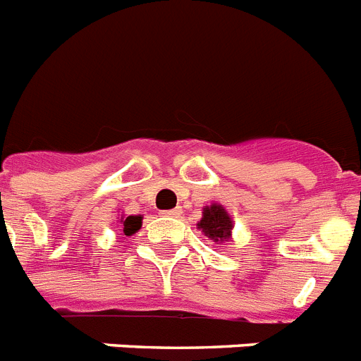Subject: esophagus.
Listing matches in <instances>:
<instances>
[{"mask_svg":"<svg viewBox=\"0 0 361 361\" xmlns=\"http://www.w3.org/2000/svg\"><path fill=\"white\" fill-rule=\"evenodd\" d=\"M164 217H180L183 215V208H173V210H168V212H162Z\"/></svg>","mask_w":361,"mask_h":361,"instance_id":"esophagus-1","label":"esophagus"}]
</instances>
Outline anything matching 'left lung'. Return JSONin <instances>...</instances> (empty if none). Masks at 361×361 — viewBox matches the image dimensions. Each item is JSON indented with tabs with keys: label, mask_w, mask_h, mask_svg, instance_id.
Masks as SVG:
<instances>
[{
	"label": "left lung",
	"mask_w": 361,
	"mask_h": 361,
	"mask_svg": "<svg viewBox=\"0 0 361 361\" xmlns=\"http://www.w3.org/2000/svg\"><path fill=\"white\" fill-rule=\"evenodd\" d=\"M197 228L204 233L208 239L221 245V243L232 241L233 219L228 210L219 202H212L210 206L202 208V219L197 223Z\"/></svg>",
	"instance_id": "obj_1"
}]
</instances>
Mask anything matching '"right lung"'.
<instances>
[{
  "mask_svg": "<svg viewBox=\"0 0 361 361\" xmlns=\"http://www.w3.org/2000/svg\"><path fill=\"white\" fill-rule=\"evenodd\" d=\"M116 224L126 235H133L142 228V215H120L116 219Z\"/></svg>",
  "mask_w": 361,
  "mask_h": 361,
  "instance_id": "add662e5",
  "label": "right lung"
}]
</instances>
